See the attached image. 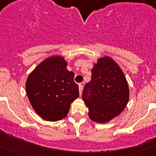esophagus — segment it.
I'll return each mask as SVG.
<instances>
[{"instance_id": "34e87169", "label": "esophagus", "mask_w": 156, "mask_h": 156, "mask_svg": "<svg viewBox=\"0 0 156 156\" xmlns=\"http://www.w3.org/2000/svg\"><path fill=\"white\" fill-rule=\"evenodd\" d=\"M82 90H83V85L79 84V92H80V96H81V94H82Z\"/></svg>"}]
</instances>
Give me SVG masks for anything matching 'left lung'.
Here are the masks:
<instances>
[{"label":"left lung","instance_id":"obj_1","mask_svg":"<svg viewBox=\"0 0 156 156\" xmlns=\"http://www.w3.org/2000/svg\"><path fill=\"white\" fill-rule=\"evenodd\" d=\"M91 80L86 83L83 99L93 122L106 123L118 116L126 108L129 98L127 80L119 66L109 56L94 63ZM87 89L91 96L87 98Z\"/></svg>","mask_w":156,"mask_h":156}]
</instances>
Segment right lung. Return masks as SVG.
<instances>
[{"instance_id": "obj_1", "label": "right lung", "mask_w": 156, "mask_h": 156, "mask_svg": "<svg viewBox=\"0 0 156 156\" xmlns=\"http://www.w3.org/2000/svg\"><path fill=\"white\" fill-rule=\"evenodd\" d=\"M67 64L62 56H50L27 77V97L34 111L44 120L55 122L66 118L71 103L79 97L74 73L66 69Z\"/></svg>"}]
</instances>
